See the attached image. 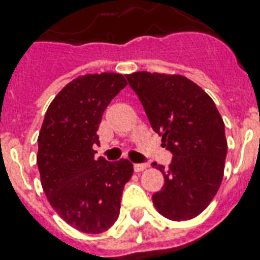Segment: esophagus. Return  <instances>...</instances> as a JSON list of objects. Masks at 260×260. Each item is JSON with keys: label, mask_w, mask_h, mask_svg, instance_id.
Listing matches in <instances>:
<instances>
[{"label": "esophagus", "mask_w": 260, "mask_h": 260, "mask_svg": "<svg viewBox=\"0 0 260 260\" xmlns=\"http://www.w3.org/2000/svg\"><path fill=\"white\" fill-rule=\"evenodd\" d=\"M147 164H134L135 172H143L144 169H147Z\"/></svg>", "instance_id": "esophagus-1"}]
</instances>
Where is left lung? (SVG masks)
<instances>
[{
  "label": "left lung",
  "mask_w": 260,
  "mask_h": 260,
  "mask_svg": "<svg viewBox=\"0 0 260 260\" xmlns=\"http://www.w3.org/2000/svg\"><path fill=\"white\" fill-rule=\"evenodd\" d=\"M125 76L173 154L167 169L154 164L165 180L152 197L157 211L171 221L197 217L221 186L228 153L224 123L214 102L182 75L139 71Z\"/></svg>",
  "instance_id": "obj_1"
}]
</instances>
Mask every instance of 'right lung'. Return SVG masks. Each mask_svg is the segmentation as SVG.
I'll list each match as a JSON object with an SVG mask.
<instances>
[{
  "mask_svg": "<svg viewBox=\"0 0 260 260\" xmlns=\"http://www.w3.org/2000/svg\"><path fill=\"white\" fill-rule=\"evenodd\" d=\"M125 86L121 74L76 78L54 98L39 132L37 165L46 197L63 221L87 234L115 223L134 173L128 160L95 158L92 149L103 112Z\"/></svg>",
  "mask_w": 260,
  "mask_h": 260,
  "instance_id": "obj_1",
  "label": "right lung"
}]
</instances>
